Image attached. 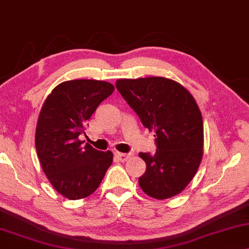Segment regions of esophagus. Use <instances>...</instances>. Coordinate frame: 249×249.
<instances>
[{
    "mask_svg": "<svg viewBox=\"0 0 249 249\" xmlns=\"http://www.w3.org/2000/svg\"><path fill=\"white\" fill-rule=\"evenodd\" d=\"M115 157H116V158L120 160V161H122V162H124V161H126L127 160L129 157V155H127V153H121V152H115Z\"/></svg>",
    "mask_w": 249,
    "mask_h": 249,
    "instance_id": "1",
    "label": "esophagus"
}]
</instances>
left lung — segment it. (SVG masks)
<instances>
[{"mask_svg":"<svg viewBox=\"0 0 249 249\" xmlns=\"http://www.w3.org/2000/svg\"><path fill=\"white\" fill-rule=\"evenodd\" d=\"M116 88L142 124L155 132V155L139 153L146 164L139 178L142 191L157 199L181 193L203 157V120L194 97L180 83L162 76L118 79Z\"/></svg>","mask_w":249,"mask_h":249,"instance_id":"1","label":"left lung"}]
</instances>
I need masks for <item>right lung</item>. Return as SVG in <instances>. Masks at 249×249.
<instances>
[{
	"instance_id": "1",
	"label": "right lung",
	"mask_w": 249,
	"mask_h": 249,
	"mask_svg": "<svg viewBox=\"0 0 249 249\" xmlns=\"http://www.w3.org/2000/svg\"><path fill=\"white\" fill-rule=\"evenodd\" d=\"M115 87L98 80H71L56 86L38 116L35 144L54 190L70 199L85 198L99 187L113 152H101L79 139L101 101Z\"/></svg>"
}]
</instances>
